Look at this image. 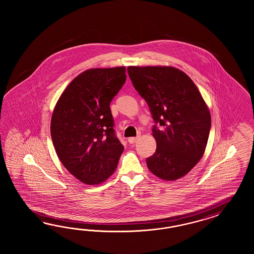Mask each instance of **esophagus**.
<instances>
[{"label": "esophagus", "instance_id": "1", "mask_svg": "<svg viewBox=\"0 0 254 254\" xmlns=\"http://www.w3.org/2000/svg\"><path fill=\"white\" fill-rule=\"evenodd\" d=\"M138 138H139V136H137V137H132V138H128V142L132 144V143H135L137 140H138Z\"/></svg>", "mask_w": 254, "mask_h": 254}]
</instances>
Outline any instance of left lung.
<instances>
[{
    "instance_id": "8db88e82",
    "label": "left lung",
    "mask_w": 254,
    "mask_h": 254,
    "mask_svg": "<svg viewBox=\"0 0 254 254\" xmlns=\"http://www.w3.org/2000/svg\"><path fill=\"white\" fill-rule=\"evenodd\" d=\"M127 72L154 119L157 147L146 159L148 169L166 181L184 177L207 146L211 127L207 104L191 78L176 68L130 66Z\"/></svg>"
}]
</instances>
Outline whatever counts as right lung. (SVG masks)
<instances>
[{
    "instance_id": "1",
    "label": "right lung",
    "mask_w": 254,
    "mask_h": 254,
    "mask_svg": "<svg viewBox=\"0 0 254 254\" xmlns=\"http://www.w3.org/2000/svg\"><path fill=\"white\" fill-rule=\"evenodd\" d=\"M126 79L125 67L87 69L70 82L55 107V150L69 173L85 185L106 181L123 153L110 103Z\"/></svg>"
}]
</instances>
